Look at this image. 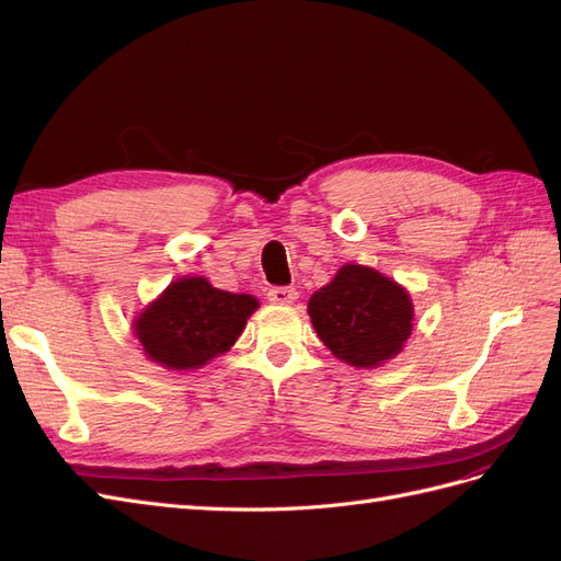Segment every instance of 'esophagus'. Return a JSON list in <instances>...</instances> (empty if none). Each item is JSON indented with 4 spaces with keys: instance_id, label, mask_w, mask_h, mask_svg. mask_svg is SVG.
<instances>
[{
    "instance_id": "34e87169",
    "label": "esophagus",
    "mask_w": 561,
    "mask_h": 561,
    "mask_svg": "<svg viewBox=\"0 0 561 561\" xmlns=\"http://www.w3.org/2000/svg\"><path fill=\"white\" fill-rule=\"evenodd\" d=\"M266 297H268V301L283 304V307H287V304H295L297 301L299 293L295 290V287H271Z\"/></svg>"
}]
</instances>
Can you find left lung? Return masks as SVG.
<instances>
[{
    "instance_id": "1",
    "label": "left lung",
    "mask_w": 561,
    "mask_h": 561,
    "mask_svg": "<svg viewBox=\"0 0 561 561\" xmlns=\"http://www.w3.org/2000/svg\"><path fill=\"white\" fill-rule=\"evenodd\" d=\"M309 316L334 358L379 367L410 339L414 307L396 280L369 266L346 264L309 299Z\"/></svg>"
}]
</instances>
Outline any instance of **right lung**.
Segmentation results:
<instances>
[{"label":"right lung","instance_id":"obj_1","mask_svg":"<svg viewBox=\"0 0 561 561\" xmlns=\"http://www.w3.org/2000/svg\"><path fill=\"white\" fill-rule=\"evenodd\" d=\"M260 307L252 295H233L206 278H178L135 318L133 330L151 363L165 369H198L241 336Z\"/></svg>","mask_w":561,"mask_h":561}]
</instances>
